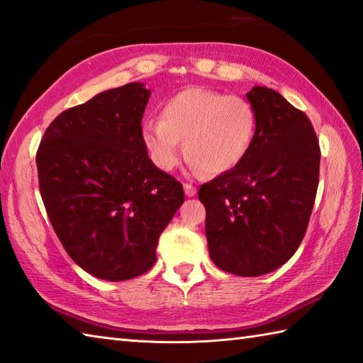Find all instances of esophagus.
<instances>
[{
    "label": "esophagus",
    "instance_id": "esophagus-1",
    "mask_svg": "<svg viewBox=\"0 0 363 363\" xmlns=\"http://www.w3.org/2000/svg\"><path fill=\"white\" fill-rule=\"evenodd\" d=\"M184 192H186L187 196H195L196 195V187H194L192 184H184Z\"/></svg>",
    "mask_w": 363,
    "mask_h": 363
}]
</instances>
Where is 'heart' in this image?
<instances>
[{
	"instance_id": "heart-1",
	"label": "heart",
	"mask_w": 363,
	"mask_h": 363,
	"mask_svg": "<svg viewBox=\"0 0 363 363\" xmlns=\"http://www.w3.org/2000/svg\"><path fill=\"white\" fill-rule=\"evenodd\" d=\"M255 127V111L246 98L189 87L163 103L160 121L143 122L141 140L152 163L167 173L186 152L194 173L223 174L247 155Z\"/></svg>"
}]
</instances>
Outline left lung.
Wrapping results in <instances>:
<instances>
[{"mask_svg":"<svg viewBox=\"0 0 363 363\" xmlns=\"http://www.w3.org/2000/svg\"><path fill=\"white\" fill-rule=\"evenodd\" d=\"M257 116L247 155L203 184L209 257L223 272L262 276L291 259L306 233L319 184L320 149L305 113L273 89L247 94Z\"/></svg>","mask_w":363,"mask_h":363,"instance_id":"left-lung-1","label":"left lung"}]
</instances>
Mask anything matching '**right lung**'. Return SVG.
<instances>
[{
    "instance_id": "1",
    "label": "right lung",
    "mask_w": 363,
    "mask_h": 363,
    "mask_svg": "<svg viewBox=\"0 0 363 363\" xmlns=\"http://www.w3.org/2000/svg\"><path fill=\"white\" fill-rule=\"evenodd\" d=\"M150 90L130 82L65 111L36 154L39 190L58 240L85 272L127 281L152 268L182 184L159 169L141 140Z\"/></svg>"
}]
</instances>
